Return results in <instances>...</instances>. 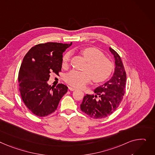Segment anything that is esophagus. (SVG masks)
<instances>
[{"mask_svg": "<svg viewBox=\"0 0 155 155\" xmlns=\"http://www.w3.org/2000/svg\"><path fill=\"white\" fill-rule=\"evenodd\" d=\"M68 89H69L70 91H74V90H77V88H74V87H68Z\"/></svg>", "mask_w": 155, "mask_h": 155, "instance_id": "obj_1", "label": "esophagus"}]
</instances>
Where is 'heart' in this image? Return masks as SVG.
I'll use <instances>...</instances> for the list:
<instances>
[{
  "label": "heart",
  "instance_id": "heart-1",
  "mask_svg": "<svg viewBox=\"0 0 155 155\" xmlns=\"http://www.w3.org/2000/svg\"><path fill=\"white\" fill-rule=\"evenodd\" d=\"M81 53L88 61L84 71L71 70L65 75V80L70 85L81 88L84 87L91 78L95 82L106 80L113 70L111 61L104 57V54L97 48L90 47L83 49ZM71 56L70 52H67L63 57V66H67Z\"/></svg>",
  "mask_w": 155,
  "mask_h": 155
}]
</instances>
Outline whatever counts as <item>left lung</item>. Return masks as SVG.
<instances>
[{
    "label": "left lung",
    "mask_w": 155,
    "mask_h": 155,
    "mask_svg": "<svg viewBox=\"0 0 155 155\" xmlns=\"http://www.w3.org/2000/svg\"><path fill=\"white\" fill-rule=\"evenodd\" d=\"M115 58V67L112 77L95 89V95H86L80 105L81 110L90 117L101 119L114 112L125 94L127 75L122 60L117 51L109 48ZM98 97V99L96 98Z\"/></svg>",
    "instance_id": "obj_1"
}]
</instances>
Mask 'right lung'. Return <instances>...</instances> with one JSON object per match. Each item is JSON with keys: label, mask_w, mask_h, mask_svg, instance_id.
Here are the masks:
<instances>
[{"label": "right lung", "mask_w": 155, "mask_h": 155, "mask_svg": "<svg viewBox=\"0 0 155 155\" xmlns=\"http://www.w3.org/2000/svg\"><path fill=\"white\" fill-rule=\"evenodd\" d=\"M72 44L57 42L40 44L26 54L18 72L19 91L27 108L38 117L54 112L68 87L58 84L55 88L47 83L50 74L58 75L63 53Z\"/></svg>", "instance_id": "1"}]
</instances>
